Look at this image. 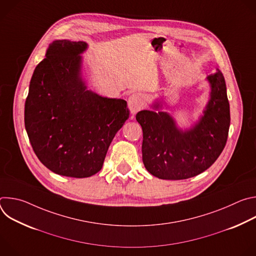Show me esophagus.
<instances>
[{
  "instance_id": "esophagus-1",
  "label": "esophagus",
  "mask_w": 256,
  "mask_h": 256,
  "mask_svg": "<svg viewBox=\"0 0 256 256\" xmlns=\"http://www.w3.org/2000/svg\"><path fill=\"white\" fill-rule=\"evenodd\" d=\"M128 105L132 114H136L144 105V98L140 93H134L128 97Z\"/></svg>"
}]
</instances>
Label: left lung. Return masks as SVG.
Here are the masks:
<instances>
[{"instance_id": "obj_1", "label": "left lung", "mask_w": 256, "mask_h": 256, "mask_svg": "<svg viewBox=\"0 0 256 256\" xmlns=\"http://www.w3.org/2000/svg\"><path fill=\"white\" fill-rule=\"evenodd\" d=\"M210 98L204 116L190 130H181L167 112L142 110L136 118L142 130V162L152 175L167 180L196 176L210 167L223 152L230 126V105L224 76L216 70L208 76Z\"/></svg>"}]
</instances>
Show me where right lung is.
Segmentation results:
<instances>
[{"mask_svg": "<svg viewBox=\"0 0 256 256\" xmlns=\"http://www.w3.org/2000/svg\"><path fill=\"white\" fill-rule=\"evenodd\" d=\"M84 42L54 40L36 66L25 101L32 149L50 171L90 177L101 170L116 134L130 116L126 101L87 90L81 77Z\"/></svg>", "mask_w": 256, "mask_h": 256, "instance_id": "1", "label": "right lung"}]
</instances>
